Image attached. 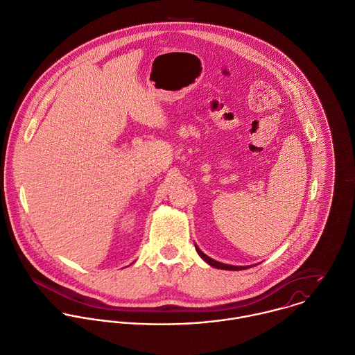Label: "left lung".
<instances>
[{"label":"left lung","instance_id":"1","mask_svg":"<svg viewBox=\"0 0 355 355\" xmlns=\"http://www.w3.org/2000/svg\"><path fill=\"white\" fill-rule=\"evenodd\" d=\"M196 249H197V252H198V254L208 263V264H211L212 267H216V268H222V270H243V268H246V267H239V266H230V264H223V263H220V261H216V260H214V259H211V257H208L207 254H204L201 250H200V248L198 246H196Z\"/></svg>","mask_w":355,"mask_h":355}]
</instances>
